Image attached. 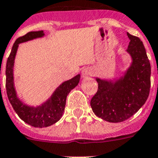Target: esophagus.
<instances>
[{
  "label": "esophagus",
  "instance_id": "1",
  "mask_svg": "<svg viewBox=\"0 0 158 158\" xmlns=\"http://www.w3.org/2000/svg\"><path fill=\"white\" fill-rule=\"evenodd\" d=\"M82 77L83 78H89V77H92L93 74H94V71L91 68H85V69H83L82 71Z\"/></svg>",
  "mask_w": 158,
  "mask_h": 158
}]
</instances>
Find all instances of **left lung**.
<instances>
[{"label":"left lung","mask_w":158,"mask_h":158,"mask_svg":"<svg viewBox=\"0 0 158 158\" xmlns=\"http://www.w3.org/2000/svg\"><path fill=\"white\" fill-rule=\"evenodd\" d=\"M129 44L126 52L132 62L118 79L96 78L98 89L90 101L96 116L110 123L123 122L145 104L151 87V64L142 41L127 33Z\"/></svg>","instance_id":"left-lung-1"}]
</instances>
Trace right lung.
<instances>
[{"instance_id": "right-lung-1", "label": "right lung", "mask_w": 158, "mask_h": 158, "mask_svg": "<svg viewBox=\"0 0 158 158\" xmlns=\"http://www.w3.org/2000/svg\"><path fill=\"white\" fill-rule=\"evenodd\" d=\"M45 34L43 30L31 31L17 39L13 44L6 66V89L9 102L23 121L35 128L48 127L60 120L64 112L67 96L73 88L78 85L80 79V74H78L71 79L62 83L52 93L50 98L40 106H29L19 99L16 91L13 73L15 56L19 45L20 43L41 38Z\"/></svg>"}]
</instances>
